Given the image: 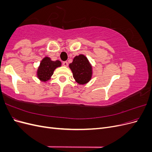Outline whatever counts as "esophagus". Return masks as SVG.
Returning <instances> with one entry per match:
<instances>
[{"mask_svg": "<svg viewBox=\"0 0 152 152\" xmlns=\"http://www.w3.org/2000/svg\"><path fill=\"white\" fill-rule=\"evenodd\" d=\"M63 65L64 66H68V62L67 61H63Z\"/></svg>", "mask_w": 152, "mask_h": 152, "instance_id": "34e87169", "label": "esophagus"}]
</instances>
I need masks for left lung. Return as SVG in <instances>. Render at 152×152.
I'll list each match as a JSON object with an SVG mask.
<instances>
[{
  "mask_svg": "<svg viewBox=\"0 0 152 152\" xmlns=\"http://www.w3.org/2000/svg\"><path fill=\"white\" fill-rule=\"evenodd\" d=\"M69 68L72 72L73 79L78 84L84 85L91 80L93 77V66L84 54L76 56Z\"/></svg>",
  "mask_w": 152,
  "mask_h": 152,
  "instance_id": "1",
  "label": "left lung"
}]
</instances>
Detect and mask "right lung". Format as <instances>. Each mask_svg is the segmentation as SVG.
<instances>
[{
  "label": "right lung",
  "mask_w": 152,
  "mask_h": 152,
  "mask_svg": "<svg viewBox=\"0 0 152 152\" xmlns=\"http://www.w3.org/2000/svg\"><path fill=\"white\" fill-rule=\"evenodd\" d=\"M61 66V62L60 61H54L49 57L45 56L40 63V65L37 70V77L41 82H47L50 79L55 69Z\"/></svg>",
  "instance_id": "right-lung-1"
}]
</instances>
